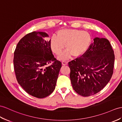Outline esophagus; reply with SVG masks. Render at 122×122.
Returning <instances> with one entry per match:
<instances>
[{
  "label": "esophagus",
  "mask_w": 122,
  "mask_h": 122,
  "mask_svg": "<svg viewBox=\"0 0 122 122\" xmlns=\"http://www.w3.org/2000/svg\"><path fill=\"white\" fill-rule=\"evenodd\" d=\"M62 63V65H64V66H65V65H67L68 64V62L67 61H63L61 62Z\"/></svg>",
  "instance_id": "1"
}]
</instances>
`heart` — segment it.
<instances>
[{
  "label": "heart",
  "mask_w": 122,
  "mask_h": 122,
  "mask_svg": "<svg viewBox=\"0 0 122 122\" xmlns=\"http://www.w3.org/2000/svg\"><path fill=\"white\" fill-rule=\"evenodd\" d=\"M57 36L53 35L50 39V46L52 51L59 55L65 47L67 50L59 56L61 60H66L72 55L79 57L83 55L90 47L92 38L88 32L76 29H61Z\"/></svg>",
  "instance_id": "heart-1"
}]
</instances>
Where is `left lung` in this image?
Here are the masks:
<instances>
[{
    "label": "left lung",
    "mask_w": 122,
    "mask_h": 122,
    "mask_svg": "<svg viewBox=\"0 0 122 122\" xmlns=\"http://www.w3.org/2000/svg\"><path fill=\"white\" fill-rule=\"evenodd\" d=\"M114 59L109 41L106 38H95L82 57L68 63L73 90L84 97L98 93L111 78Z\"/></svg>",
    "instance_id": "1"
}]
</instances>
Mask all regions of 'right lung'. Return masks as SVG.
<instances>
[{"mask_svg": "<svg viewBox=\"0 0 122 122\" xmlns=\"http://www.w3.org/2000/svg\"><path fill=\"white\" fill-rule=\"evenodd\" d=\"M45 32L27 34L17 43L14 53V68L19 84L30 95L43 98L54 91L61 67L53 55ZM54 61L51 65H46Z\"/></svg>", "mask_w": 122, "mask_h": 122, "instance_id": "obj_1", "label": "right lung"}]
</instances>
